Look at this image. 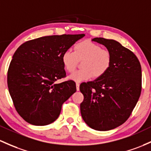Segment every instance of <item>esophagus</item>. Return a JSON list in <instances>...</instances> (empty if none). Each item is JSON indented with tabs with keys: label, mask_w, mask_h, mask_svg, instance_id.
Returning <instances> with one entry per match:
<instances>
[{
	"label": "esophagus",
	"mask_w": 151,
	"mask_h": 151,
	"mask_svg": "<svg viewBox=\"0 0 151 151\" xmlns=\"http://www.w3.org/2000/svg\"><path fill=\"white\" fill-rule=\"evenodd\" d=\"M76 87H77V90L79 91V83H76Z\"/></svg>",
	"instance_id": "34e87169"
}]
</instances>
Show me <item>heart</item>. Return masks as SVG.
<instances>
[{"label":"heart","mask_w":151,"mask_h":151,"mask_svg":"<svg viewBox=\"0 0 151 151\" xmlns=\"http://www.w3.org/2000/svg\"><path fill=\"white\" fill-rule=\"evenodd\" d=\"M82 60V69L69 76V79L75 82L88 80L92 76L94 78L103 76L110 69L112 55L109 51L102 49L99 44L85 40L77 43L74 46V52L66 51L62 56L63 66L69 73L75 70L78 61Z\"/></svg>","instance_id":"heart-1"}]
</instances>
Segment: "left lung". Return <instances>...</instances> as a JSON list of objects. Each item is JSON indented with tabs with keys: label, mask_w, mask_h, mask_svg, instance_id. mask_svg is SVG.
<instances>
[{
	"label": "left lung",
	"mask_w": 151,
	"mask_h": 151,
	"mask_svg": "<svg viewBox=\"0 0 151 151\" xmlns=\"http://www.w3.org/2000/svg\"><path fill=\"white\" fill-rule=\"evenodd\" d=\"M112 55L109 70L101 77L79 86L84 100L81 115L91 128L110 130L123 124L131 115L141 93L142 72L133 52L112 39L94 38Z\"/></svg>",
	"instance_id": "obj_1"
}]
</instances>
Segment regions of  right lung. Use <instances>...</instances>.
<instances>
[{
	"label": "right lung",
	"instance_id": "add662e5",
	"mask_svg": "<svg viewBox=\"0 0 151 151\" xmlns=\"http://www.w3.org/2000/svg\"><path fill=\"white\" fill-rule=\"evenodd\" d=\"M84 34L43 36L26 41L14 53L8 70V87L15 108L34 125L55 121L62 106L74 92L76 84L66 77L62 56Z\"/></svg>",
	"mask_w": 151,
	"mask_h": 151
}]
</instances>
